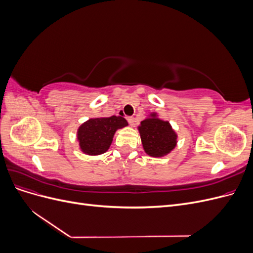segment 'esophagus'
Wrapping results in <instances>:
<instances>
[{"label":"esophagus","instance_id":"obj_1","mask_svg":"<svg viewBox=\"0 0 253 253\" xmlns=\"http://www.w3.org/2000/svg\"><path fill=\"white\" fill-rule=\"evenodd\" d=\"M127 121H128V124L131 126H135V118L134 117H127Z\"/></svg>","mask_w":253,"mask_h":253}]
</instances>
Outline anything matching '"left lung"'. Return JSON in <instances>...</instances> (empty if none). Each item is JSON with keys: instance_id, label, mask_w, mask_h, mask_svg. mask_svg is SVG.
I'll list each match as a JSON object with an SVG mask.
<instances>
[{"instance_id": "8db88e82", "label": "left lung", "mask_w": 253, "mask_h": 253, "mask_svg": "<svg viewBox=\"0 0 253 253\" xmlns=\"http://www.w3.org/2000/svg\"><path fill=\"white\" fill-rule=\"evenodd\" d=\"M142 148L151 157H165L177 145V133L169 121L159 117L158 113H150L138 126Z\"/></svg>"}]
</instances>
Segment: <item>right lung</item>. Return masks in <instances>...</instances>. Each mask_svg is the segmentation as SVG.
<instances>
[{
  "label": "right lung",
  "instance_id": "obj_1",
  "mask_svg": "<svg viewBox=\"0 0 253 253\" xmlns=\"http://www.w3.org/2000/svg\"><path fill=\"white\" fill-rule=\"evenodd\" d=\"M127 126V121L121 116L90 118L78 127L79 149L89 156L101 155L110 149L115 133Z\"/></svg>",
  "mask_w": 253,
  "mask_h": 253
}]
</instances>
